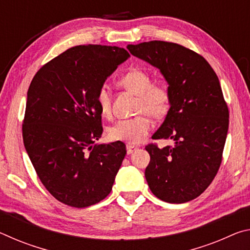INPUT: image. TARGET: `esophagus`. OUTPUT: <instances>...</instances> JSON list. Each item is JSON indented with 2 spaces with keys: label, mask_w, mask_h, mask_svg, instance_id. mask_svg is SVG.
<instances>
[{
  "label": "esophagus",
  "mask_w": 250,
  "mask_h": 250,
  "mask_svg": "<svg viewBox=\"0 0 250 250\" xmlns=\"http://www.w3.org/2000/svg\"><path fill=\"white\" fill-rule=\"evenodd\" d=\"M137 150H138V147H137V146H130V145L126 146V153H128V154L133 153V152H134V151H137Z\"/></svg>",
  "instance_id": "obj_1"
}]
</instances>
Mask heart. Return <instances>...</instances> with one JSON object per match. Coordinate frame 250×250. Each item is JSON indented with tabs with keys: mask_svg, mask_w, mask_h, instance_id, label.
<instances>
[{
	"mask_svg": "<svg viewBox=\"0 0 250 250\" xmlns=\"http://www.w3.org/2000/svg\"><path fill=\"white\" fill-rule=\"evenodd\" d=\"M119 83L125 89L138 95L137 110L141 113L131 119L117 121L109 126L108 137L116 142L126 145H138L152 130V122L146 115L160 119L167 113L171 104V96L167 87L163 83H152L151 75L142 68H131L122 76ZM96 104L104 117L111 112V96L107 84H101L96 95Z\"/></svg>",
	"mask_w": 250,
	"mask_h": 250,
	"instance_id": "obj_1",
	"label": "heart"
}]
</instances>
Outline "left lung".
I'll return each mask as SVG.
<instances>
[{
    "mask_svg": "<svg viewBox=\"0 0 250 250\" xmlns=\"http://www.w3.org/2000/svg\"><path fill=\"white\" fill-rule=\"evenodd\" d=\"M126 48L160 70L171 96L166 119L152 138H170L174 146H146L151 158L147 185L164 202L192 201L216 175L227 137L229 112L217 75L204 57L179 44L152 41Z\"/></svg>",
    "mask_w": 250,
    "mask_h": 250,
    "instance_id": "1",
    "label": "left lung"
}]
</instances>
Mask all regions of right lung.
<instances>
[{
  "instance_id": "add662e5",
  "label": "right lung",
  "mask_w": 250,
  "mask_h": 250,
  "mask_svg": "<svg viewBox=\"0 0 250 250\" xmlns=\"http://www.w3.org/2000/svg\"><path fill=\"white\" fill-rule=\"evenodd\" d=\"M130 57L117 46L79 45L34 76L27 91L23 141L46 189L66 205L87 207L111 192L125 143H96L103 134L96 95Z\"/></svg>"
}]
</instances>
